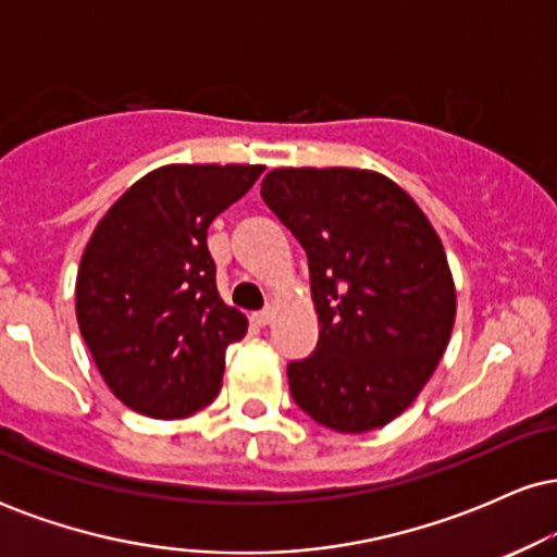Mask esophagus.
Returning <instances> with one entry per match:
<instances>
[{
  "mask_svg": "<svg viewBox=\"0 0 557 557\" xmlns=\"http://www.w3.org/2000/svg\"><path fill=\"white\" fill-rule=\"evenodd\" d=\"M251 319H253V324H257V327H267V324L272 322V311H270V309L257 311V314H253Z\"/></svg>",
  "mask_w": 557,
  "mask_h": 557,
  "instance_id": "1",
  "label": "esophagus"
}]
</instances>
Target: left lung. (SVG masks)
<instances>
[{"mask_svg": "<svg viewBox=\"0 0 557 557\" xmlns=\"http://www.w3.org/2000/svg\"><path fill=\"white\" fill-rule=\"evenodd\" d=\"M261 198L309 257L317 350L287 363L290 395L317 424L361 434L400 417L443 359L456 285L440 235L374 170L283 168Z\"/></svg>", "mask_w": 557, "mask_h": 557, "instance_id": "obj_1", "label": "left lung"}]
</instances>
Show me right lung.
Segmentation results:
<instances>
[{"label":"right lung","instance_id":"add662e5","mask_svg":"<svg viewBox=\"0 0 557 557\" xmlns=\"http://www.w3.org/2000/svg\"><path fill=\"white\" fill-rule=\"evenodd\" d=\"M261 164H164L99 220L75 280V317L114 398L151 419L212 403L248 319L216 290L207 230Z\"/></svg>","mask_w":557,"mask_h":557}]
</instances>
